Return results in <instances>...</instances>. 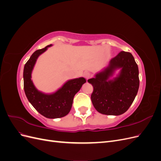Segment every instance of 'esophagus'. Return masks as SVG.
Listing matches in <instances>:
<instances>
[{
	"instance_id": "esophagus-1",
	"label": "esophagus",
	"mask_w": 161,
	"mask_h": 161,
	"mask_svg": "<svg viewBox=\"0 0 161 161\" xmlns=\"http://www.w3.org/2000/svg\"><path fill=\"white\" fill-rule=\"evenodd\" d=\"M83 76L86 79H89L91 78V73L89 72H85L84 74H83Z\"/></svg>"
}]
</instances>
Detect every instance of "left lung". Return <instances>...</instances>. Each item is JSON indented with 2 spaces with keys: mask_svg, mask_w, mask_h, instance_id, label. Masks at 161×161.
<instances>
[{
  "mask_svg": "<svg viewBox=\"0 0 161 161\" xmlns=\"http://www.w3.org/2000/svg\"><path fill=\"white\" fill-rule=\"evenodd\" d=\"M121 69L113 80L109 78ZM139 71L132 54L121 51L110 60L109 66L88 80L93 86L91 98L95 109L104 115L123 114L132 104L139 89Z\"/></svg>",
  "mask_w": 161,
  "mask_h": 161,
  "instance_id": "8db88e82",
  "label": "left lung"
}]
</instances>
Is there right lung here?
Returning <instances> with one entry per match:
<instances>
[{"mask_svg": "<svg viewBox=\"0 0 161 161\" xmlns=\"http://www.w3.org/2000/svg\"><path fill=\"white\" fill-rule=\"evenodd\" d=\"M51 46L36 50L26 62L23 70V85L27 98L33 108L46 118L55 119L62 118L69 113L75 95L85 83L86 80L80 77L68 80L52 94H46L38 91L31 80V72L39 56Z\"/></svg>", "mask_w": 161, "mask_h": 161, "instance_id": "right-lung-1", "label": "right lung"}]
</instances>
